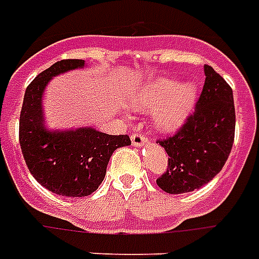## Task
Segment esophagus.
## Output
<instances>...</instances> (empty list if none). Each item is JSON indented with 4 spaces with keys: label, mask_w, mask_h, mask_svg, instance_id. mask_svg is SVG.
<instances>
[{
    "label": "esophagus",
    "mask_w": 259,
    "mask_h": 259,
    "mask_svg": "<svg viewBox=\"0 0 259 259\" xmlns=\"http://www.w3.org/2000/svg\"><path fill=\"white\" fill-rule=\"evenodd\" d=\"M147 142V136L145 133H140V132H135L132 135V143L135 146H143L145 143Z\"/></svg>",
    "instance_id": "esophagus-1"
}]
</instances>
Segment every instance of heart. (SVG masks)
I'll list each match as a JSON object with an SVG mask.
<instances>
[{"label":"heart","instance_id":"1","mask_svg":"<svg viewBox=\"0 0 259 259\" xmlns=\"http://www.w3.org/2000/svg\"><path fill=\"white\" fill-rule=\"evenodd\" d=\"M196 89L192 83L178 85L174 78L162 77L153 80L133 99V107L156 109L155 124L162 132H174L189 116L195 103Z\"/></svg>","mask_w":259,"mask_h":259}]
</instances>
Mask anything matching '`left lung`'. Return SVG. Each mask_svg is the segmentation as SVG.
<instances>
[{
    "instance_id": "1",
    "label": "left lung",
    "mask_w": 259,
    "mask_h": 259,
    "mask_svg": "<svg viewBox=\"0 0 259 259\" xmlns=\"http://www.w3.org/2000/svg\"><path fill=\"white\" fill-rule=\"evenodd\" d=\"M205 84L195 110L174 135L159 139L167 153L166 170L156 179L167 193L199 189L221 172L235 138L232 89L205 64Z\"/></svg>"
}]
</instances>
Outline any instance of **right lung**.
<instances>
[{
	"mask_svg": "<svg viewBox=\"0 0 259 259\" xmlns=\"http://www.w3.org/2000/svg\"><path fill=\"white\" fill-rule=\"evenodd\" d=\"M84 60L54 63L28 84L20 114V146L25 165L35 181L61 196H87L103 182L106 167L117 147L132 145L127 135H106L97 130L47 132L42 127L41 97L53 76L83 67Z\"/></svg>",
	"mask_w": 259,
	"mask_h": 259,
	"instance_id": "1",
	"label": "right lung"
}]
</instances>
